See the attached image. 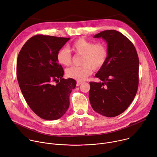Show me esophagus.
Instances as JSON below:
<instances>
[{"mask_svg":"<svg viewBox=\"0 0 157 157\" xmlns=\"http://www.w3.org/2000/svg\"><path fill=\"white\" fill-rule=\"evenodd\" d=\"M82 83H83V82H81V81H77V86H80Z\"/></svg>","mask_w":157,"mask_h":157,"instance_id":"1","label":"esophagus"}]
</instances>
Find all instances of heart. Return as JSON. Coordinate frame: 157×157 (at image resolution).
I'll list each match as a JSON object with an SVG mask.
<instances>
[{
  "label": "heart",
  "instance_id": "obj_1",
  "mask_svg": "<svg viewBox=\"0 0 157 157\" xmlns=\"http://www.w3.org/2000/svg\"><path fill=\"white\" fill-rule=\"evenodd\" d=\"M75 53L82 55L81 66L71 67L66 70V75L70 78L78 81L85 80L92 73L93 69L98 70L105 63L108 52L105 43H97L80 38L75 41L71 46ZM58 62L64 66L71 63L72 56L67 48H63L56 54Z\"/></svg>",
  "mask_w": 157,
  "mask_h": 157
}]
</instances>
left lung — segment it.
<instances>
[{
  "instance_id": "8db88e82",
  "label": "left lung",
  "mask_w": 157,
  "mask_h": 157,
  "mask_svg": "<svg viewBox=\"0 0 157 157\" xmlns=\"http://www.w3.org/2000/svg\"><path fill=\"white\" fill-rule=\"evenodd\" d=\"M94 38L107 43V59L95 77L101 82H90L89 100L93 109L104 116L123 113L133 101L139 83V59L136 48L124 35L105 30Z\"/></svg>"
}]
</instances>
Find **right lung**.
I'll list each match as a JSON object with an SVG mask.
<instances>
[{
	"mask_svg": "<svg viewBox=\"0 0 157 157\" xmlns=\"http://www.w3.org/2000/svg\"><path fill=\"white\" fill-rule=\"evenodd\" d=\"M70 39L35 35L18 55L16 70L21 90L31 110L46 120H56L65 114L70 94L76 86L73 78H62L64 71L56 59L58 52Z\"/></svg>",
	"mask_w": 157,
	"mask_h": 157,
	"instance_id": "add662e5",
	"label": "right lung"
}]
</instances>
